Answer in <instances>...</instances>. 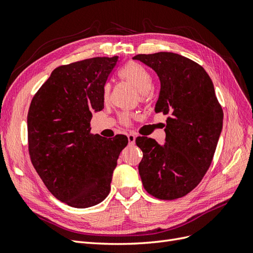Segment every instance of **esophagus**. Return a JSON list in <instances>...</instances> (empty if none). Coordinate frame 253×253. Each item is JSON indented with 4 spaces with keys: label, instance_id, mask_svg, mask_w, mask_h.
I'll return each mask as SVG.
<instances>
[{
    "label": "esophagus",
    "instance_id": "1",
    "mask_svg": "<svg viewBox=\"0 0 253 253\" xmlns=\"http://www.w3.org/2000/svg\"><path fill=\"white\" fill-rule=\"evenodd\" d=\"M127 138H128V142L130 144H133L135 142V134H133V133H128Z\"/></svg>",
    "mask_w": 253,
    "mask_h": 253
}]
</instances>
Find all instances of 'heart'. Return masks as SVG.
I'll return each mask as SVG.
<instances>
[{
  "mask_svg": "<svg viewBox=\"0 0 253 253\" xmlns=\"http://www.w3.org/2000/svg\"><path fill=\"white\" fill-rule=\"evenodd\" d=\"M120 76L122 79L131 83L138 89L141 100H146L148 98V93L153 88V79L150 73L143 66L135 62H130L121 69ZM110 93H111V85L106 84L105 89H103V97H105L106 101L110 99ZM122 121L125 124H128L130 122V115H122Z\"/></svg>",
  "mask_w": 253,
  "mask_h": 253,
  "instance_id": "b5f03b06",
  "label": "heart"
}]
</instances>
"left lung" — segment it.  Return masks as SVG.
<instances>
[{
  "mask_svg": "<svg viewBox=\"0 0 253 253\" xmlns=\"http://www.w3.org/2000/svg\"><path fill=\"white\" fill-rule=\"evenodd\" d=\"M151 67L160 81L155 112L168 114L166 143L146 137L139 174L145 190L161 200L186 196L202 180L222 130L223 111L212 81L202 66L172 52L132 57Z\"/></svg>",
  "mask_w": 253,
  "mask_h": 253,
  "instance_id": "left-lung-1",
  "label": "left lung"
}]
</instances>
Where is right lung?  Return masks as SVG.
<instances>
[{
	"mask_svg": "<svg viewBox=\"0 0 253 253\" xmlns=\"http://www.w3.org/2000/svg\"><path fill=\"white\" fill-rule=\"evenodd\" d=\"M119 56L55 68L32 99L29 153L48 190L63 203L86 209L102 202L126 135L113 140L90 133L93 112L103 109V89Z\"/></svg>",
	"mask_w": 253,
	"mask_h": 253,
	"instance_id": "obj_1",
	"label": "right lung"
}]
</instances>
